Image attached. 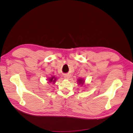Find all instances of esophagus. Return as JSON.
I'll list each match as a JSON object with an SVG mask.
<instances>
[{"label": "esophagus", "instance_id": "34e87169", "mask_svg": "<svg viewBox=\"0 0 133 133\" xmlns=\"http://www.w3.org/2000/svg\"><path fill=\"white\" fill-rule=\"evenodd\" d=\"M70 78V75H68V74H65L64 75V78L65 79H69Z\"/></svg>", "mask_w": 133, "mask_h": 133}]
</instances>
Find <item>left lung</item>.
<instances>
[{"instance_id": "left-lung-1", "label": "left lung", "mask_w": 133, "mask_h": 133, "mask_svg": "<svg viewBox=\"0 0 133 133\" xmlns=\"http://www.w3.org/2000/svg\"><path fill=\"white\" fill-rule=\"evenodd\" d=\"M77 84H78V85H80V87H82L84 85V83H85V80H84L83 78H79L77 80Z\"/></svg>"}]
</instances>
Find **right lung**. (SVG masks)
<instances>
[{"instance_id": "1", "label": "right lung", "mask_w": 133, "mask_h": 133, "mask_svg": "<svg viewBox=\"0 0 133 133\" xmlns=\"http://www.w3.org/2000/svg\"><path fill=\"white\" fill-rule=\"evenodd\" d=\"M57 78L55 77V76L54 75H51L50 77L48 78V79H47V80L48 81V83H52L54 84L56 82V81H57Z\"/></svg>"}]
</instances>
